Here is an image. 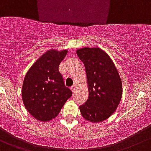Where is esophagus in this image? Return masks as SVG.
<instances>
[{
  "mask_svg": "<svg viewBox=\"0 0 151 151\" xmlns=\"http://www.w3.org/2000/svg\"><path fill=\"white\" fill-rule=\"evenodd\" d=\"M71 90L73 93H75V92H76V84H73V85L72 86Z\"/></svg>",
  "mask_w": 151,
  "mask_h": 151,
  "instance_id": "1",
  "label": "esophagus"
}]
</instances>
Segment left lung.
Returning a JSON list of instances; mask_svg holds the SVG:
<instances>
[{"instance_id":"left-lung-1","label":"left lung","mask_w":151,"mask_h":151,"mask_svg":"<svg viewBox=\"0 0 151 151\" xmlns=\"http://www.w3.org/2000/svg\"><path fill=\"white\" fill-rule=\"evenodd\" d=\"M76 53L85 67L89 93L80 112L87 121L101 122L113 115L121 101V78L110 57L99 47H84Z\"/></svg>"}]
</instances>
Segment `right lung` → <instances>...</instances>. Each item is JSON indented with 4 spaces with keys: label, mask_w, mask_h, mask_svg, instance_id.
<instances>
[{
    "label": "right lung",
    "mask_w": 151,
    "mask_h": 151,
    "mask_svg": "<svg viewBox=\"0 0 151 151\" xmlns=\"http://www.w3.org/2000/svg\"><path fill=\"white\" fill-rule=\"evenodd\" d=\"M67 50L54 49L44 52L27 71L21 90L25 108L40 122L55 119L72 96L65 87L58 66Z\"/></svg>",
    "instance_id": "add662e5"
}]
</instances>
